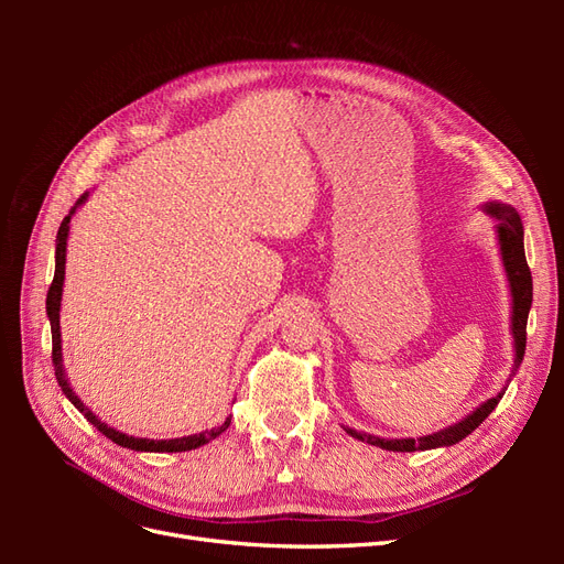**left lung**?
Here are the masks:
<instances>
[{
    "instance_id": "obj_1",
    "label": "left lung",
    "mask_w": 564,
    "mask_h": 564,
    "mask_svg": "<svg viewBox=\"0 0 564 564\" xmlns=\"http://www.w3.org/2000/svg\"><path fill=\"white\" fill-rule=\"evenodd\" d=\"M485 212L491 218L499 220L497 235H499L501 259H503L506 278H508V286H510V296H513V317H510V332H513V340H516V365H513V373H516L518 367L522 365V357H524L527 317H529V308H532V272H529V265L524 259V230H522L520 214L510 207V204L487 202ZM503 392H506V388L499 392V395H494L491 400L482 402L473 414L449 425V429L437 431L433 435H423L416 440L414 437L386 440V437H373L367 433H357L352 429H346V433H350L352 437L362 440V442H369V445H373V447L388 449V452H416V449L423 452V449H435V447H452V445H456V442L464 440L466 435H470L477 425H480L491 414V409L501 402Z\"/></svg>"
}]
</instances>
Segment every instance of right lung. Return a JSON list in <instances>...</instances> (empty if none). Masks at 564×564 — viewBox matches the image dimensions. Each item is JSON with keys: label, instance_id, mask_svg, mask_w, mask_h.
<instances>
[{"label": "right lung", "instance_id": "obj_1", "mask_svg": "<svg viewBox=\"0 0 564 564\" xmlns=\"http://www.w3.org/2000/svg\"><path fill=\"white\" fill-rule=\"evenodd\" d=\"M89 193H84L75 207L70 209V214H67L63 218V224L58 228V235H56V272H54V282H51L48 286V294H46V315H48V322H51V344H54V350H51V357H54V371H56V379H58V386L61 390L65 392V398L70 400L79 412L84 414V419H87L91 425H96V429L104 433L106 437H110L112 442H117L119 447H127V449H133V452H191V449H197L202 445H207V442L216 440L220 433H224L228 425H230V419H226L220 425H216V429L212 431H204L199 435H187V437H174V440H148V437H133V435H127V433H119L115 429H110L108 423L100 421L91 409L84 404L77 395L75 390L70 388V383H67L65 379V367H63V352H61V296H63V280H65V249H67V232H70V218L73 214L77 212V207H82L84 202H87Z\"/></svg>", "mask_w": 564, "mask_h": 564}]
</instances>
